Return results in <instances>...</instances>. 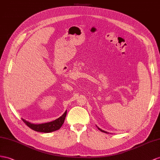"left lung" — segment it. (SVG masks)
<instances>
[{"label": "left lung", "mask_w": 160, "mask_h": 160, "mask_svg": "<svg viewBox=\"0 0 160 160\" xmlns=\"http://www.w3.org/2000/svg\"><path fill=\"white\" fill-rule=\"evenodd\" d=\"M97 128H98V129H99V130H101V132H105V133H108V132H106V131H104L103 130H101V128H99V127H97Z\"/></svg>", "instance_id": "left-lung-1"}]
</instances>
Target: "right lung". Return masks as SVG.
Masks as SVG:
<instances>
[{"label":"right lung","mask_w":160,"mask_h":160,"mask_svg":"<svg viewBox=\"0 0 160 160\" xmlns=\"http://www.w3.org/2000/svg\"><path fill=\"white\" fill-rule=\"evenodd\" d=\"M66 114L67 111H65L62 116L59 117V118H57L55 120L47 123H44V124H35L28 122L24 119H22V120L28 127H30L31 129L36 131V132L48 133L59 130L61 127L62 126L65 120V118L66 117Z\"/></svg>","instance_id":"obj_1"}]
</instances>
